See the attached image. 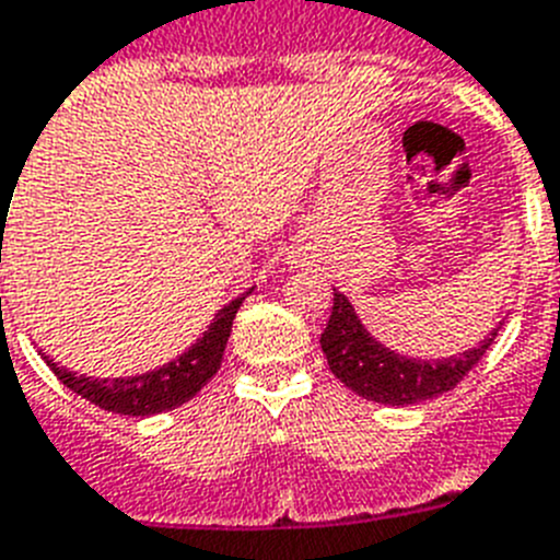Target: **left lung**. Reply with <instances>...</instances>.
Wrapping results in <instances>:
<instances>
[{"label":"left lung","instance_id":"1","mask_svg":"<svg viewBox=\"0 0 560 560\" xmlns=\"http://www.w3.org/2000/svg\"><path fill=\"white\" fill-rule=\"evenodd\" d=\"M499 329H502V320L474 349H465L451 358H436V361L408 358L374 338L354 313L352 301L335 290L332 315H329L327 329L320 332V349L327 354L335 377L352 388L354 395L383 402V406H411V402L434 400L451 392L482 361V354L488 352Z\"/></svg>","mask_w":560,"mask_h":560}]
</instances>
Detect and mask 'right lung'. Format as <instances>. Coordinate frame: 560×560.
Returning <instances> with one entry per match:
<instances>
[{
	"instance_id": "add662e5",
	"label": "right lung",
	"mask_w": 560,
	"mask_h": 560,
	"mask_svg": "<svg viewBox=\"0 0 560 560\" xmlns=\"http://www.w3.org/2000/svg\"><path fill=\"white\" fill-rule=\"evenodd\" d=\"M250 293L253 287L247 293H242L240 299L225 304L217 313L211 327L202 332V338H197V343H191L174 361L163 363V366L152 369V372L135 374V377H86V374L70 372L67 366H58L45 352H42V358H45L47 366L56 372V377L67 388L86 397V400L95 402L104 411H112V415L152 417L160 415V411H172V408L191 400L199 388L217 374L222 363V352L228 347V338H231L233 318L240 313L242 301Z\"/></svg>"
}]
</instances>
